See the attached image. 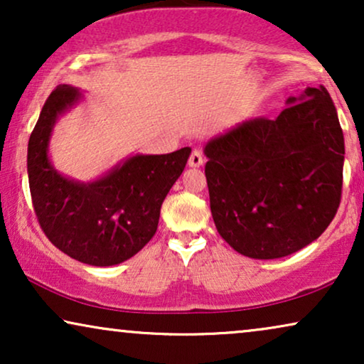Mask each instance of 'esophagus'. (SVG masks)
I'll return each instance as SVG.
<instances>
[{"label": "esophagus", "instance_id": "esophagus-1", "mask_svg": "<svg viewBox=\"0 0 364 364\" xmlns=\"http://www.w3.org/2000/svg\"><path fill=\"white\" fill-rule=\"evenodd\" d=\"M203 164V156L198 149H193L191 157H188V166L191 167H200Z\"/></svg>", "mask_w": 364, "mask_h": 364}]
</instances>
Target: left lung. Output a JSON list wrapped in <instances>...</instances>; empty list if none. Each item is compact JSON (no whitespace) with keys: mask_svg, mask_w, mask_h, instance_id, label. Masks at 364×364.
Wrapping results in <instances>:
<instances>
[{"mask_svg":"<svg viewBox=\"0 0 364 364\" xmlns=\"http://www.w3.org/2000/svg\"><path fill=\"white\" fill-rule=\"evenodd\" d=\"M287 104L273 121L248 119L203 151L217 230L258 260L310 245L341 200L345 139L330 94L306 87Z\"/></svg>","mask_w":364,"mask_h":364,"instance_id":"1","label":"left lung"}]
</instances>
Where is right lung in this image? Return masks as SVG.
Listing matches in <instances>:
<instances>
[{
    "label": "right lung",
    "instance_id": "right-lung-1",
    "mask_svg": "<svg viewBox=\"0 0 364 364\" xmlns=\"http://www.w3.org/2000/svg\"><path fill=\"white\" fill-rule=\"evenodd\" d=\"M79 99L76 87L58 86L44 102L28 142L29 191L54 247L87 265L111 267L154 237L164 198L181 177L191 147L162 156L137 154L97 181H71L51 166L48 146L58 116Z\"/></svg>",
    "mask_w": 364,
    "mask_h": 364
}]
</instances>
